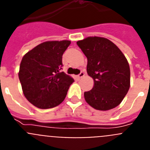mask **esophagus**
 <instances>
[{"label":"esophagus","mask_w":150,"mask_h":150,"mask_svg":"<svg viewBox=\"0 0 150 150\" xmlns=\"http://www.w3.org/2000/svg\"><path fill=\"white\" fill-rule=\"evenodd\" d=\"M85 76V73L84 72H81L77 76V78H78V79H80V78L83 77V76Z\"/></svg>","instance_id":"obj_1"}]
</instances>
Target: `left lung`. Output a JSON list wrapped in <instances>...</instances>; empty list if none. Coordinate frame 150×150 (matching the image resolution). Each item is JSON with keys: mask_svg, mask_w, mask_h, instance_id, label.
<instances>
[{"mask_svg": "<svg viewBox=\"0 0 150 150\" xmlns=\"http://www.w3.org/2000/svg\"><path fill=\"white\" fill-rule=\"evenodd\" d=\"M76 43L86 56L87 73L94 80L93 88L84 92L86 101L98 110L120 105L130 88V67L124 54L104 38L88 37Z\"/></svg>", "mask_w": 150, "mask_h": 150, "instance_id": "8db88e82", "label": "left lung"}]
</instances>
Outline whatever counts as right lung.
I'll list each match as a JSON object with an SVG mask.
<instances>
[{
  "instance_id": "add662e5",
  "label": "right lung",
  "mask_w": 150,
  "mask_h": 150,
  "mask_svg": "<svg viewBox=\"0 0 150 150\" xmlns=\"http://www.w3.org/2000/svg\"><path fill=\"white\" fill-rule=\"evenodd\" d=\"M70 40L46 41L24 55L18 78L23 94L40 109L52 108L64 100L74 79L61 72L62 55Z\"/></svg>"
}]
</instances>
